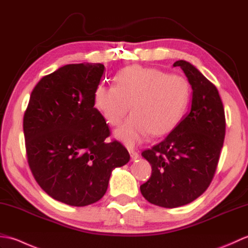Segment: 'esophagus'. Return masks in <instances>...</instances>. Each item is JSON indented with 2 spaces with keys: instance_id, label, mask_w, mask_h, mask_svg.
<instances>
[{
  "instance_id": "34e87169",
  "label": "esophagus",
  "mask_w": 248,
  "mask_h": 248,
  "mask_svg": "<svg viewBox=\"0 0 248 248\" xmlns=\"http://www.w3.org/2000/svg\"><path fill=\"white\" fill-rule=\"evenodd\" d=\"M129 152H130L131 159H132L133 161H134V160H136V159H139V157H140V155H139L138 152H136V151H134V150H130Z\"/></svg>"
}]
</instances>
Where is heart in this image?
I'll use <instances>...</instances> for the list:
<instances>
[{
    "label": "heart",
    "mask_w": 248,
    "mask_h": 248,
    "mask_svg": "<svg viewBox=\"0 0 248 248\" xmlns=\"http://www.w3.org/2000/svg\"><path fill=\"white\" fill-rule=\"evenodd\" d=\"M191 92L189 82L181 75L130 66L118 73L116 86L96 87L93 105L110 125H118L132 108L133 115L115 131V136L134 146L148 133L163 136L171 132L186 112Z\"/></svg>",
    "instance_id": "obj_1"
}]
</instances>
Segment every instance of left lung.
Returning a JSON list of instances; mask_svg holds the SVG:
<instances>
[{"instance_id":"1","label":"left lung","mask_w":248,"mask_h":248,"mask_svg":"<svg viewBox=\"0 0 248 248\" xmlns=\"http://www.w3.org/2000/svg\"><path fill=\"white\" fill-rule=\"evenodd\" d=\"M192 86V105L167 138L141 152L152 167L140 193L152 204L177 208L203 194L217 170L225 139L223 102L213 84L191 62L177 61Z\"/></svg>"}]
</instances>
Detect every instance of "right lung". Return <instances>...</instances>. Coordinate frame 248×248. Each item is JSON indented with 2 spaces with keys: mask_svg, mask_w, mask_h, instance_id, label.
Returning <instances> with one entry per match:
<instances>
[{
  "mask_svg": "<svg viewBox=\"0 0 248 248\" xmlns=\"http://www.w3.org/2000/svg\"><path fill=\"white\" fill-rule=\"evenodd\" d=\"M102 64H70L44 77L31 93L23 118L29 165L37 183L73 207L103 197L113 170L127 164L128 150L107 143V121L93 108Z\"/></svg>",
  "mask_w": 248,
  "mask_h": 248,
  "instance_id": "obj_1",
  "label": "right lung"
}]
</instances>
